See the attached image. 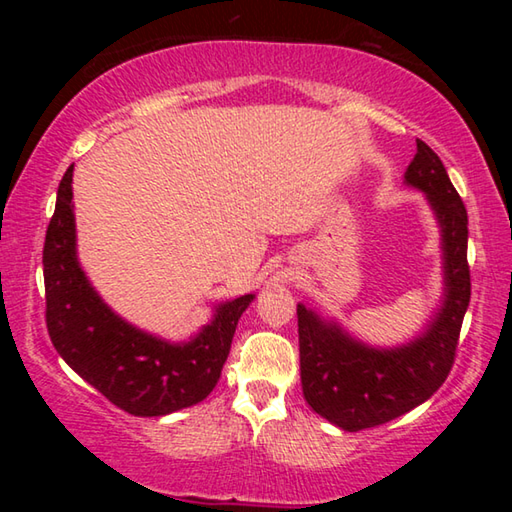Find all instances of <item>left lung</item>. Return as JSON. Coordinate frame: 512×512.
Returning <instances> with one entry per match:
<instances>
[{
	"mask_svg": "<svg viewBox=\"0 0 512 512\" xmlns=\"http://www.w3.org/2000/svg\"><path fill=\"white\" fill-rule=\"evenodd\" d=\"M404 178L427 192L443 228L447 300L427 334L406 348L370 350L298 305L302 393L311 409L345 431L370 429L400 418L445 384L470 305L463 198L449 180L443 160L422 140Z\"/></svg>",
	"mask_w": 512,
	"mask_h": 512,
	"instance_id": "left-lung-1",
	"label": "left lung"
}]
</instances>
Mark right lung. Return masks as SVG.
<instances>
[{"mask_svg":"<svg viewBox=\"0 0 512 512\" xmlns=\"http://www.w3.org/2000/svg\"><path fill=\"white\" fill-rule=\"evenodd\" d=\"M72 171L74 164L58 185L42 248L51 343L69 368L131 415L151 418L203 402L221 377L253 293L221 305L212 323L185 345H169L124 323L103 305L76 262Z\"/></svg>","mask_w":512,"mask_h":512,"instance_id":"add662e5","label":"right lung"}]
</instances>
